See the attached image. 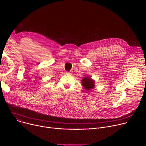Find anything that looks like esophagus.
<instances>
[{"label":"esophagus","mask_w":146,"mask_h":146,"mask_svg":"<svg viewBox=\"0 0 146 146\" xmlns=\"http://www.w3.org/2000/svg\"><path fill=\"white\" fill-rule=\"evenodd\" d=\"M66 73L67 74H71V73L70 72H66Z\"/></svg>","instance_id":"34e87169"}]
</instances>
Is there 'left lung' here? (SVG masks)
<instances>
[{
	"mask_svg": "<svg viewBox=\"0 0 146 146\" xmlns=\"http://www.w3.org/2000/svg\"><path fill=\"white\" fill-rule=\"evenodd\" d=\"M82 85L87 91L94 89L95 87V81L91 78V76L85 77L81 80Z\"/></svg>",
	"mask_w": 146,
	"mask_h": 146,
	"instance_id": "8db88e82",
	"label": "left lung"
}]
</instances>
